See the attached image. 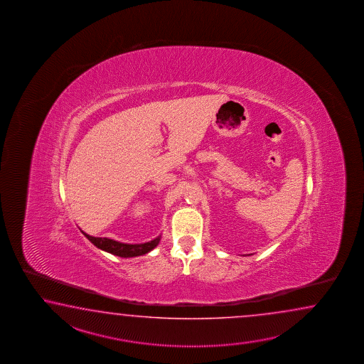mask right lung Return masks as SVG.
<instances>
[{
    "label": "right lung",
    "mask_w": 364,
    "mask_h": 364,
    "mask_svg": "<svg viewBox=\"0 0 364 364\" xmlns=\"http://www.w3.org/2000/svg\"><path fill=\"white\" fill-rule=\"evenodd\" d=\"M85 234V238L93 243L97 248L102 251H107L112 255L121 256V257H135V256L146 255L149 251L159 245L161 240V235H159L154 240H149L146 243H138V245H130V243H122L118 240H110V238H101V237H92L87 232Z\"/></svg>",
    "instance_id": "1"
}]
</instances>
